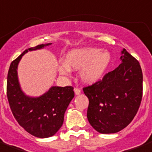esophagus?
<instances>
[{"label": "esophagus", "instance_id": "1", "mask_svg": "<svg viewBox=\"0 0 152 152\" xmlns=\"http://www.w3.org/2000/svg\"><path fill=\"white\" fill-rule=\"evenodd\" d=\"M74 92H75V94H76V96H77V95H80L81 93L80 89L77 88H74Z\"/></svg>", "mask_w": 152, "mask_h": 152}]
</instances>
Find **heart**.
Returning <instances> with one entry per match:
<instances>
[{"instance_id": "obj_1", "label": "heart", "mask_w": 152, "mask_h": 152, "mask_svg": "<svg viewBox=\"0 0 152 152\" xmlns=\"http://www.w3.org/2000/svg\"><path fill=\"white\" fill-rule=\"evenodd\" d=\"M111 61V56L99 48H82L70 51L64 63L60 66V72L68 75L69 69L80 71L82 80L92 84L103 77Z\"/></svg>"}]
</instances>
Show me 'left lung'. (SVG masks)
<instances>
[{"label":"left lung","instance_id":"8db88e82","mask_svg":"<svg viewBox=\"0 0 152 152\" xmlns=\"http://www.w3.org/2000/svg\"><path fill=\"white\" fill-rule=\"evenodd\" d=\"M122 63L101 80L83 88L88 98L87 117L102 134L120 132L129 124L140 106L143 73L139 61L124 48Z\"/></svg>","mask_w":152,"mask_h":152}]
</instances>
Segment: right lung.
<instances>
[{"label": "right lung", "mask_w": 152, "mask_h": 152, "mask_svg": "<svg viewBox=\"0 0 152 152\" xmlns=\"http://www.w3.org/2000/svg\"><path fill=\"white\" fill-rule=\"evenodd\" d=\"M49 45H40L24 51L11 63L7 77V97L15 119L26 132L38 138L51 137L57 132L63 124L68 104L74 97L72 86H53L39 97L28 96L20 88L17 67L22 56L28 51Z\"/></svg>", "instance_id": "right-lung-1"}]
</instances>
